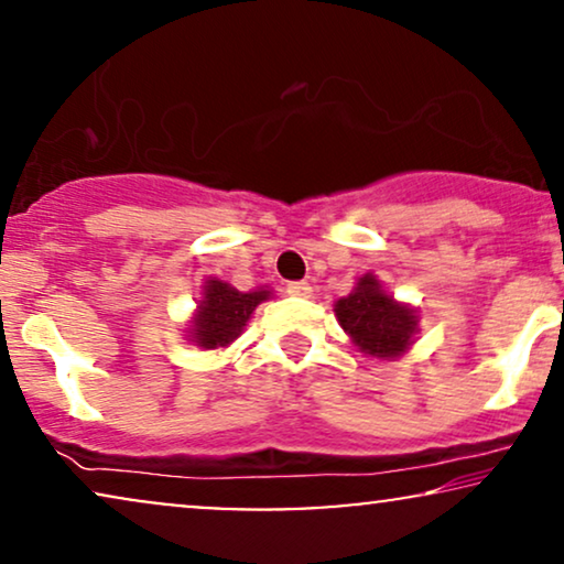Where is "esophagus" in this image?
<instances>
[{
  "label": "esophagus",
  "instance_id": "obj_1",
  "mask_svg": "<svg viewBox=\"0 0 564 564\" xmlns=\"http://www.w3.org/2000/svg\"><path fill=\"white\" fill-rule=\"evenodd\" d=\"M311 293H314V288H311L308 282H290L288 284V295H293V297H311Z\"/></svg>",
  "mask_w": 564,
  "mask_h": 564
}]
</instances>
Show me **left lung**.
Returning a JSON list of instances; mask_svg holds the SVG:
<instances>
[{
  "mask_svg": "<svg viewBox=\"0 0 564 564\" xmlns=\"http://www.w3.org/2000/svg\"><path fill=\"white\" fill-rule=\"evenodd\" d=\"M335 316L343 329L371 358H398L413 345L419 314L381 290L373 274H364L347 297L335 303Z\"/></svg>",
  "mask_w": 564,
  "mask_h": 564,
  "instance_id": "left-lung-1",
  "label": "left lung"
}]
</instances>
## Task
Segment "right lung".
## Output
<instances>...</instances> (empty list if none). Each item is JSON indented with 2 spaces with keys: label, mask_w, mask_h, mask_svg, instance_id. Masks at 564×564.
Masks as SVG:
<instances>
[{
  "label": "right lung",
  "mask_w": 564,
  "mask_h": 564,
  "mask_svg": "<svg viewBox=\"0 0 564 564\" xmlns=\"http://www.w3.org/2000/svg\"><path fill=\"white\" fill-rule=\"evenodd\" d=\"M269 290H253V293H240L232 284L208 276L204 284L196 314L191 318L187 339L204 350H217V347L232 345L242 335L250 314L256 305L269 301Z\"/></svg>",
  "instance_id": "add662e5"
}]
</instances>
